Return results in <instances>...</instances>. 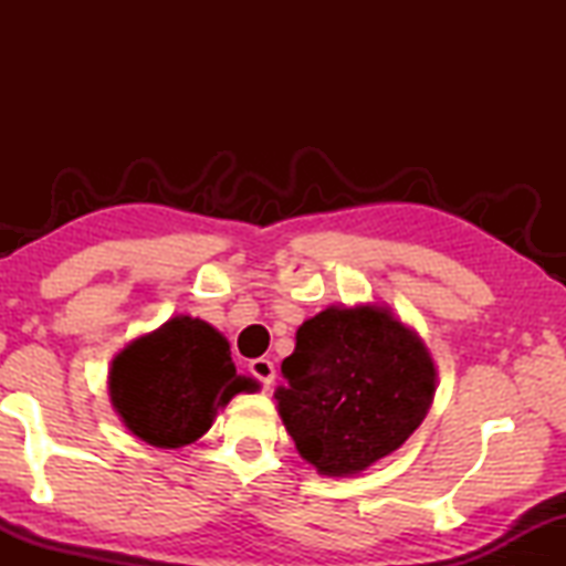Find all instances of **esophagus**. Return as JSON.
I'll return each instance as SVG.
<instances>
[{"label": "esophagus", "instance_id": "obj_1", "mask_svg": "<svg viewBox=\"0 0 566 566\" xmlns=\"http://www.w3.org/2000/svg\"><path fill=\"white\" fill-rule=\"evenodd\" d=\"M249 371H252V377L260 379L264 387H270L272 381H274V375H276V371H274V361L264 359V357L249 361Z\"/></svg>", "mask_w": 566, "mask_h": 566}]
</instances>
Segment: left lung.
<instances>
[{"mask_svg": "<svg viewBox=\"0 0 566 566\" xmlns=\"http://www.w3.org/2000/svg\"><path fill=\"white\" fill-rule=\"evenodd\" d=\"M276 409L319 474H359L407 442L434 399L424 342L377 304L329 306L296 329Z\"/></svg>", "mask_w": 566, "mask_h": 566, "instance_id": "8db88e82", "label": "left lung"}]
</instances>
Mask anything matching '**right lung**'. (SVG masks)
I'll return each instance as SVG.
<instances>
[{
    "mask_svg": "<svg viewBox=\"0 0 566 566\" xmlns=\"http://www.w3.org/2000/svg\"><path fill=\"white\" fill-rule=\"evenodd\" d=\"M256 387L237 375L222 334L191 317H175L129 342L109 369L112 407L124 427L159 449L197 442L219 407Z\"/></svg>",
    "mask_w": 566,
    "mask_h": 566,
    "instance_id": "obj_1",
    "label": "right lung"
}]
</instances>
